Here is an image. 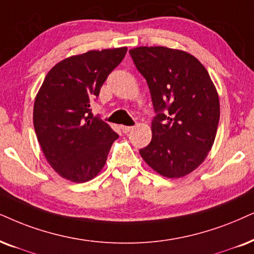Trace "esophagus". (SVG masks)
I'll return each instance as SVG.
<instances>
[{"label":"esophagus","mask_w":254,"mask_h":254,"mask_svg":"<svg viewBox=\"0 0 254 254\" xmlns=\"http://www.w3.org/2000/svg\"><path fill=\"white\" fill-rule=\"evenodd\" d=\"M133 129V127H125V125H123V127H122V131H123L124 133H127V132H130L131 130Z\"/></svg>","instance_id":"esophagus-1"}]
</instances>
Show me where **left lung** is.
<instances>
[{
    "mask_svg": "<svg viewBox=\"0 0 254 254\" xmlns=\"http://www.w3.org/2000/svg\"><path fill=\"white\" fill-rule=\"evenodd\" d=\"M129 53L146 79L157 114L152 139L140 156L164 177H184L213 145L220 117L216 86L203 64L186 51L138 47Z\"/></svg>",
    "mask_w": 254,
    "mask_h": 254,
    "instance_id": "1",
    "label": "left lung"
}]
</instances>
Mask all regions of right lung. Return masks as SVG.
Here are the masks:
<instances>
[{
	"instance_id": "right-lung-1",
	"label": "right lung",
	"mask_w": 254,
	"mask_h": 254,
	"mask_svg": "<svg viewBox=\"0 0 254 254\" xmlns=\"http://www.w3.org/2000/svg\"><path fill=\"white\" fill-rule=\"evenodd\" d=\"M127 49L90 50L61 61L48 72L34 103V127L41 149L61 177L91 181L101 172L118 134L90 104Z\"/></svg>"
}]
</instances>
